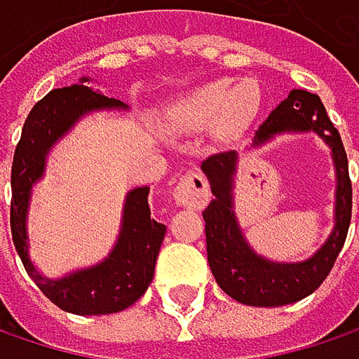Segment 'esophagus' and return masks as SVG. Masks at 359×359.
Listing matches in <instances>:
<instances>
[{
	"mask_svg": "<svg viewBox=\"0 0 359 359\" xmlns=\"http://www.w3.org/2000/svg\"><path fill=\"white\" fill-rule=\"evenodd\" d=\"M172 195H175V201L182 208L201 210L210 201V182L201 172H191L179 180Z\"/></svg>",
	"mask_w": 359,
	"mask_h": 359,
	"instance_id": "34e87169",
	"label": "esophagus"
}]
</instances>
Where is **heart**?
Returning <instances> with one entry per match:
<instances>
[{
    "mask_svg": "<svg viewBox=\"0 0 359 359\" xmlns=\"http://www.w3.org/2000/svg\"><path fill=\"white\" fill-rule=\"evenodd\" d=\"M262 95L255 83L243 81L231 87V81L208 83L172 104L166 122L172 130H201L218 122L224 133L245 130L257 116Z\"/></svg>",
    "mask_w": 359,
    "mask_h": 359,
    "instance_id": "heart-1",
    "label": "heart"
}]
</instances>
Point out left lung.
<instances>
[{"label": "left lung", "mask_w": 359, "mask_h": 359, "mask_svg": "<svg viewBox=\"0 0 359 359\" xmlns=\"http://www.w3.org/2000/svg\"><path fill=\"white\" fill-rule=\"evenodd\" d=\"M285 130H316L332 147L337 166V210L334 231L318 253L302 264H272L255 255L245 243L235 214L231 210V187L237 154L220 151L210 156L201 170L212 182L214 201L205 208V243L208 262L218 287L245 306H285L299 302L314 293L334 266L339 251L347 239L351 222V179L347 154L341 143L339 130L332 126L318 95L295 89L285 102L268 116V120L255 130L253 145L270 141Z\"/></svg>", "instance_id": "8db88e82"}]
</instances>
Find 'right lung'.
<instances>
[{
	"mask_svg": "<svg viewBox=\"0 0 359 359\" xmlns=\"http://www.w3.org/2000/svg\"><path fill=\"white\" fill-rule=\"evenodd\" d=\"M122 106V102L106 97L104 93H97L85 85L49 91L41 102H36L29 118L25 120L12 162L10 226L14 248L43 295L57 308L81 316L122 312L147 291L154 278L158 251L166 235V226L151 218L147 203L149 189L139 187L128 193L120 239L108 259L89 270L74 272L62 280L43 278L29 259L25 226L27 208L31 187L43 175L45 154L57 141V137H62L74 124V120L91 109Z\"/></svg>",
	"mask_w": 359,
	"mask_h": 359,
	"instance_id": "right-lung-1",
	"label": "right lung"
}]
</instances>
